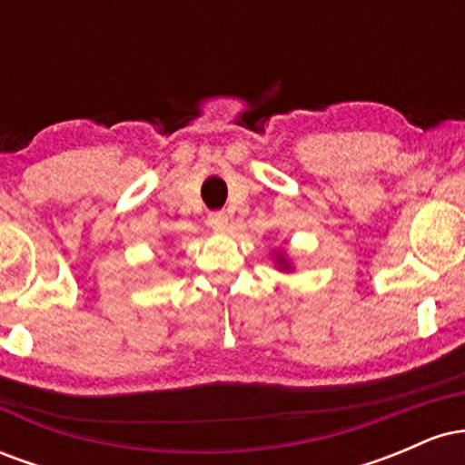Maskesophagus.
Masks as SVG:
<instances>
[{
	"instance_id": "esophagus-1",
	"label": "esophagus",
	"mask_w": 465,
	"mask_h": 465,
	"mask_svg": "<svg viewBox=\"0 0 465 465\" xmlns=\"http://www.w3.org/2000/svg\"><path fill=\"white\" fill-rule=\"evenodd\" d=\"M227 214L225 212H212L210 216H207V225H210L212 229H216V232H223V229L227 227Z\"/></svg>"
}]
</instances>
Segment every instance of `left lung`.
Wrapping results in <instances>:
<instances>
[{
	"label": "left lung",
	"mask_w": 465,
	"mask_h": 465,
	"mask_svg": "<svg viewBox=\"0 0 465 465\" xmlns=\"http://www.w3.org/2000/svg\"><path fill=\"white\" fill-rule=\"evenodd\" d=\"M275 262H277V266H280L282 271H291V262H288V258H286L284 253H280V255H277V258H275Z\"/></svg>",
	"instance_id": "left-lung-1"
}]
</instances>
